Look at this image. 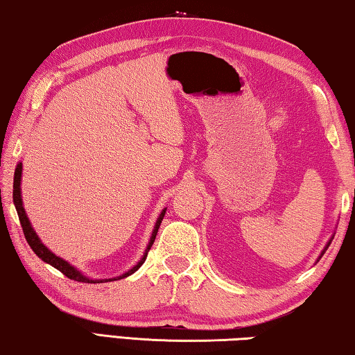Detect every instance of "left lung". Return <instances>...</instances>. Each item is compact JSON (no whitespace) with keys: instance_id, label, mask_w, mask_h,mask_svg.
<instances>
[{"instance_id":"left-lung-1","label":"left lung","mask_w":355,"mask_h":355,"mask_svg":"<svg viewBox=\"0 0 355 355\" xmlns=\"http://www.w3.org/2000/svg\"><path fill=\"white\" fill-rule=\"evenodd\" d=\"M329 244H330V243H327V245H326V249H324V250H322V254H321V255H324V252H326V250H327V248H329Z\"/></svg>"}]
</instances>
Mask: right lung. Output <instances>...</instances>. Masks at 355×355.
Returning a JSON list of instances; mask_svg holds the SVG:
<instances>
[{
	"instance_id": "1",
	"label": "right lung",
	"mask_w": 355,
	"mask_h": 355,
	"mask_svg": "<svg viewBox=\"0 0 355 355\" xmlns=\"http://www.w3.org/2000/svg\"><path fill=\"white\" fill-rule=\"evenodd\" d=\"M20 182H21V163L17 164V169H15V173H14V205H15V209L17 213H19V219H20V224H21V228H23V233H25V238L28 244L31 245V249L34 250V254L37 255L39 258H42L45 263L51 264L53 268H56L58 271H61L65 277H69L71 280H76V282H84V284H105V282H112V280H117V279H123V277H128V275H131L133 272H136L137 269H139L142 266V263L146 261L147 258V254L150 248H152L153 243H155V238H156V233H158V228L161 225V220H163L164 214H166V209L164 208L163 211H161L158 220H156L155 224V228H153V233L152 236H150V241H148V245L146 252H144V255L139 261H137L136 266H133L130 269V271H127L122 275H119V277H114V279H89L86 277V275H83L80 271H78L76 268L71 266V264H69L65 260H62L61 257H58L53 254L51 250H48L44 244H42V241L37 236V233L34 232V228L31 225V222H29L28 216L25 213V208H23V202H21V191H20Z\"/></svg>"
}]
</instances>
